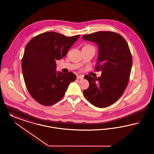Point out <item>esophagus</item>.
I'll return each instance as SVG.
<instances>
[{
  "label": "esophagus",
  "mask_w": 154,
  "mask_h": 154,
  "mask_svg": "<svg viewBox=\"0 0 154 154\" xmlns=\"http://www.w3.org/2000/svg\"><path fill=\"white\" fill-rule=\"evenodd\" d=\"M77 79H83V75H77Z\"/></svg>",
  "instance_id": "1"
}]
</instances>
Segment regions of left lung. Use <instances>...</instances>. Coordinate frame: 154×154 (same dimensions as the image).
Listing matches in <instances>:
<instances>
[{
    "label": "left lung",
    "instance_id": "8db88e82",
    "mask_svg": "<svg viewBox=\"0 0 154 154\" xmlns=\"http://www.w3.org/2000/svg\"><path fill=\"white\" fill-rule=\"evenodd\" d=\"M82 38L98 45L95 69L102 72L98 78L85 76L89 87L83 93L91 104L105 108L121 97L127 86L132 66L129 47L121 35L113 32L100 31Z\"/></svg>",
    "mask_w": 154,
    "mask_h": 154
}]
</instances>
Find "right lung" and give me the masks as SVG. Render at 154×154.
<instances>
[{
	"instance_id": "right-lung-1",
	"label": "right lung",
	"mask_w": 154,
	"mask_h": 154,
	"mask_svg": "<svg viewBox=\"0 0 154 154\" xmlns=\"http://www.w3.org/2000/svg\"><path fill=\"white\" fill-rule=\"evenodd\" d=\"M79 37L48 32L33 37L27 43L22 59L23 77L26 89L38 103L46 106L56 104L76 79L71 72H57L56 62L65 57Z\"/></svg>"
}]
</instances>
